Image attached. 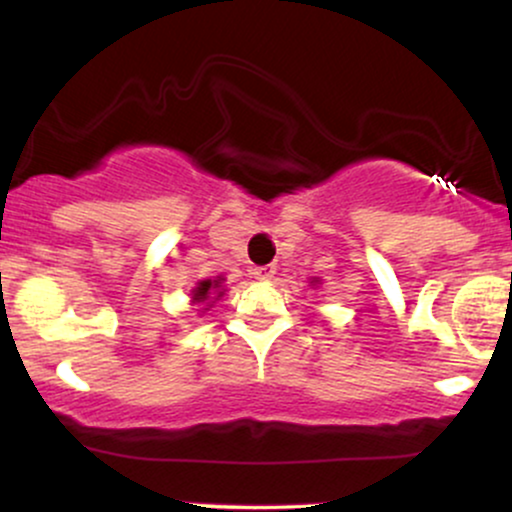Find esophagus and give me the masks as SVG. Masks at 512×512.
<instances>
[{
  "label": "esophagus",
  "instance_id": "34e87169",
  "mask_svg": "<svg viewBox=\"0 0 512 512\" xmlns=\"http://www.w3.org/2000/svg\"><path fill=\"white\" fill-rule=\"evenodd\" d=\"M274 274H276L274 264H264V267L252 269V276H255V279H260V281H269Z\"/></svg>",
  "mask_w": 512,
  "mask_h": 512
}]
</instances>
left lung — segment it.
Here are the masks:
<instances>
[{"instance_id":"1","label":"left lung","mask_w":512,"mask_h":512,"mask_svg":"<svg viewBox=\"0 0 512 512\" xmlns=\"http://www.w3.org/2000/svg\"><path fill=\"white\" fill-rule=\"evenodd\" d=\"M320 284V279H317V276H313V279H310V286H317Z\"/></svg>"}]
</instances>
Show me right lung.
Instances as JSON below:
<instances>
[{"mask_svg": "<svg viewBox=\"0 0 512 512\" xmlns=\"http://www.w3.org/2000/svg\"><path fill=\"white\" fill-rule=\"evenodd\" d=\"M223 276H216V279H199L195 286L190 289V303L192 305H202L199 313H207V310L214 305L216 301H221V296L226 293L223 289Z\"/></svg>", "mask_w": 512, "mask_h": 512, "instance_id": "right-lung-1", "label": "right lung"}]
</instances>
